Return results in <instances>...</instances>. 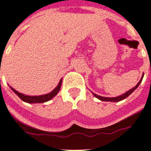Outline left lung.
<instances>
[{"label": "left lung", "instance_id": "1", "mask_svg": "<svg viewBox=\"0 0 151 151\" xmlns=\"http://www.w3.org/2000/svg\"><path fill=\"white\" fill-rule=\"evenodd\" d=\"M143 75L144 74H143V76H142V78L140 79V81H139V83L137 84V85L135 86L134 88H132V89H130L129 91H128V92H126L123 95H121V96H117V97H113V98H110V97H103V96H98V95L95 94V93H92V94L94 95L95 97H96L97 99H100L101 101H108V102H119V101L121 100H123V99H126L127 97L129 96H130V95L132 93V92L135 91V90L138 88V86L139 85H140L141 81H142V80H143Z\"/></svg>", "mask_w": 151, "mask_h": 151}]
</instances>
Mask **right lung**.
<instances>
[{
    "instance_id": "1",
    "label": "right lung",
    "mask_w": 151,
    "mask_h": 151,
    "mask_svg": "<svg viewBox=\"0 0 151 151\" xmlns=\"http://www.w3.org/2000/svg\"><path fill=\"white\" fill-rule=\"evenodd\" d=\"M62 85V79L59 81V85H57L56 87L55 88V89L53 91H52L51 92L48 93V94L42 95V96H27V95L22 94L20 92H17L16 90H15L13 88L10 87L11 89L12 90L13 92H15V94L17 95L19 97L20 99H22V101H24L26 103H45L47 101H49L50 99H52L54 96H55L57 95V93L59 92L60 90V88H61Z\"/></svg>"
}]
</instances>
